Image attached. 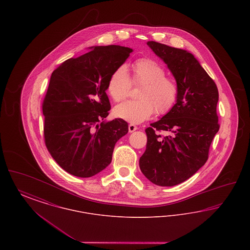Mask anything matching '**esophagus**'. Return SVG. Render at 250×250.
<instances>
[{
	"label": "esophagus",
	"instance_id": "1",
	"mask_svg": "<svg viewBox=\"0 0 250 250\" xmlns=\"http://www.w3.org/2000/svg\"><path fill=\"white\" fill-rule=\"evenodd\" d=\"M138 129V126H136L135 125H133V124H130L129 125H128V131H129V133H132V132H134V131H136Z\"/></svg>",
	"mask_w": 250,
	"mask_h": 250
}]
</instances>
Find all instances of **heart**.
<instances>
[{"label": "heart", "mask_w": 250, "mask_h": 250, "mask_svg": "<svg viewBox=\"0 0 250 250\" xmlns=\"http://www.w3.org/2000/svg\"><path fill=\"white\" fill-rule=\"evenodd\" d=\"M129 77L125 65L112 72L107 80V92L113 101L127 97L131 83L141 86L138 100L126 101L114 108V114L131 124H140L154 113L164 115L175 106L179 95L177 83L167 77L165 68L154 59L141 58L132 63Z\"/></svg>", "instance_id": "heart-1"}]
</instances>
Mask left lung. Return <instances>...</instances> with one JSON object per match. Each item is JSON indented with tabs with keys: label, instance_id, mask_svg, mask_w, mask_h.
<instances>
[{
	"label": "left lung",
	"instance_id": "left-lung-1",
	"mask_svg": "<svg viewBox=\"0 0 250 250\" xmlns=\"http://www.w3.org/2000/svg\"><path fill=\"white\" fill-rule=\"evenodd\" d=\"M147 45L166 62L178 84L172 109L145 129L147 144L140 158L145 177L160 187H173L194 175L207 161L219 130L218 90L211 77L187 50L155 41ZM167 130V136L158 132Z\"/></svg>",
	"mask_w": 250,
	"mask_h": 250
}]
</instances>
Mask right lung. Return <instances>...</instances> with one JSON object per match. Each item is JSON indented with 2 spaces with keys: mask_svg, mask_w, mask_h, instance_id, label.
<instances>
[{
  "mask_svg": "<svg viewBox=\"0 0 250 250\" xmlns=\"http://www.w3.org/2000/svg\"><path fill=\"white\" fill-rule=\"evenodd\" d=\"M131 52L116 45L92 47L51 74L42 104L44 140L53 159L72 175L92 177L107 167L115 143L128 132L125 120L101 121L110 109L107 80Z\"/></svg>",
  "mask_w": 250,
  "mask_h": 250,
  "instance_id": "obj_1",
  "label": "right lung"
}]
</instances>
